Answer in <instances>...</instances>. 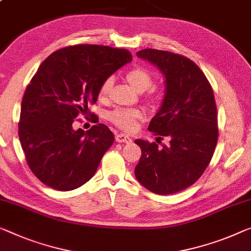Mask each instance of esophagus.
<instances>
[{"instance_id":"esophagus-1","label":"esophagus","mask_w":251,"mask_h":251,"mask_svg":"<svg viewBox=\"0 0 251 251\" xmlns=\"http://www.w3.org/2000/svg\"><path fill=\"white\" fill-rule=\"evenodd\" d=\"M115 138L116 142H118V143H130L132 142V138L125 135V134H117Z\"/></svg>"}]
</instances>
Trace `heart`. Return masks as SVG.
<instances>
[{
	"mask_svg": "<svg viewBox=\"0 0 251 251\" xmlns=\"http://www.w3.org/2000/svg\"><path fill=\"white\" fill-rule=\"evenodd\" d=\"M126 81L132 85V87L137 90L138 92H143L149 89L148 99L152 100L155 97V90L150 89L153 84V75L150 71L144 67H134L129 70L125 75ZM114 85V77L109 76L104 78L102 83L100 84L98 96L100 100H107L108 97L110 96L111 90ZM108 121L113 123L115 126L125 132H133L136 129L142 119L144 118V111L136 108H119L115 109L107 115Z\"/></svg>",
	"mask_w": 251,
	"mask_h": 251,
	"instance_id": "obj_1",
	"label": "heart"
}]
</instances>
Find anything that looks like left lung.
I'll return each mask as SVG.
<instances>
[{
	"label": "left lung",
	"mask_w": 251,
	"mask_h": 251,
	"mask_svg": "<svg viewBox=\"0 0 251 251\" xmlns=\"http://www.w3.org/2000/svg\"><path fill=\"white\" fill-rule=\"evenodd\" d=\"M140 58L159 67L166 78L162 106L150 122L149 130L169 145L136 140L142 155L135 167L140 184L158 195L181 192L200 179L211 161L219 137L218 113L213 89L200 67L171 51H137Z\"/></svg>",
	"instance_id": "1"
}]
</instances>
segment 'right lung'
<instances>
[{
  "label": "right lung",
  "mask_w": 251,
  "mask_h": 251,
  "mask_svg": "<svg viewBox=\"0 0 251 251\" xmlns=\"http://www.w3.org/2000/svg\"><path fill=\"white\" fill-rule=\"evenodd\" d=\"M132 61L124 48L75 45L40 64L21 102L19 138L32 174L50 188L69 192L89 181L114 143L106 125L74 129L78 116H92L100 84Z\"/></svg>",
  "instance_id": "obj_1"
}]
</instances>
